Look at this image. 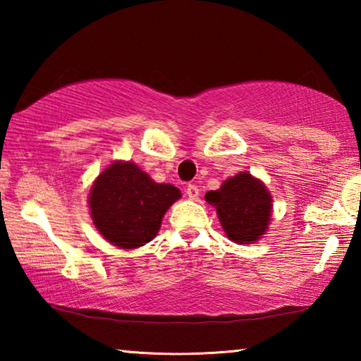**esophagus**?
<instances>
[{"instance_id": "obj_1", "label": "esophagus", "mask_w": 361, "mask_h": 361, "mask_svg": "<svg viewBox=\"0 0 361 361\" xmlns=\"http://www.w3.org/2000/svg\"><path fill=\"white\" fill-rule=\"evenodd\" d=\"M186 194H188V197L191 199V200H195L199 197V188L195 186V185H188V188H186Z\"/></svg>"}]
</instances>
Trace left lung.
I'll use <instances>...</instances> for the list:
<instances>
[{"mask_svg":"<svg viewBox=\"0 0 361 361\" xmlns=\"http://www.w3.org/2000/svg\"><path fill=\"white\" fill-rule=\"evenodd\" d=\"M205 200L216 209L226 235L240 245L259 240L272 219L271 194L248 172L231 176L216 191L207 192Z\"/></svg>","mask_w":361,"mask_h":361,"instance_id":"obj_1","label":"left lung"}]
</instances>
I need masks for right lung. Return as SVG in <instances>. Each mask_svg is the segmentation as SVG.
Segmentation results:
<instances>
[{
  "label": "right lung",
  "instance_id": "1",
  "mask_svg": "<svg viewBox=\"0 0 361 361\" xmlns=\"http://www.w3.org/2000/svg\"><path fill=\"white\" fill-rule=\"evenodd\" d=\"M180 197L178 188L152 181L133 162L116 161L94 181L90 216L111 245L138 248L154 239L166 212Z\"/></svg>",
  "mask_w": 361,
  "mask_h": 361
}]
</instances>
